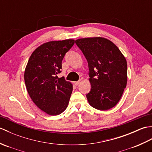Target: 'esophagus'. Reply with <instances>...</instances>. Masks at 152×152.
<instances>
[{
	"label": "esophagus",
	"instance_id": "esophagus-1",
	"mask_svg": "<svg viewBox=\"0 0 152 152\" xmlns=\"http://www.w3.org/2000/svg\"><path fill=\"white\" fill-rule=\"evenodd\" d=\"M80 83V81H77V82H74V84H75L76 86L79 85Z\"/></svg>",
	"mask_w": 152,
	"mask_h": 152
}]
</instances>
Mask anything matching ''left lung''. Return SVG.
Segmentation results:
<instances>
[{
    "mask_svg": "<svg viewBox=\"0 0 152 152\" xmlns=\"http://www.w3.org/2000/svg\"><path fill=\"white\" fill-rule=\"evenodd\" d=\"M76 44L88 62L91 89L86 96L89 104L99 110L114 107L127 86L125 57L112 42L103 37L80 38Z\"/></svg>",
    "mask_w": 152,
    "mask_h": 152,
    "instance_id": "8db88e82",
    "label": "left lung"
}]
</instances>
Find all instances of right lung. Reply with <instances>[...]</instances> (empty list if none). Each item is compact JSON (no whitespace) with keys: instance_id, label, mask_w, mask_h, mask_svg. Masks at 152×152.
Segmentation results:
<instances>
[{"instance_id":"obj_1","label":"right lung","mask_w":152,"mask_h":152,"mask_svg":"<svg viewBox=\"0 0 152 152\" xmlns=\"http://www.w3.org/2000/svg\"><path fill=\"white\" fill-rule=\"evenodd\" d=\"M74 40L50 41L38 46L28 61L24 80L31 99L47 114L57 115L69 104L72 84L57 76L62 69L64 55Z\"/></svg>"}]
</instances>
